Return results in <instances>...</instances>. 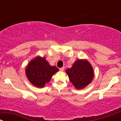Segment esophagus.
I'll return each instance as SVG.
<instances>
[{
    "mask_svg": "<svg viewBox=\"0 0 121 121\" xmlns=\"http://www.w3.org/2000/svg\"><path fill=\"white\" fill-rule=\"evenodd\" d=\"M64 70H65V67H61V68H60V70L61 72L64 71Z\"/></svg>",
    "mask_w": 121,
    "mask_h": 121,
    "instance_id": "obj_1",
    "label": "esophagus"
}]
</instances>
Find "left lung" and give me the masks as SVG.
<instances>
[{"mask_svg": "<svg viewBox=\"0 0 121 121\" xmlns=\"http://www.w3.org/2000/svg\"><path fill=\"white\" fill-rule=\"evenodd\" d=\"M70 82L77 89H82L91 82L94 76L92 65L86 60H78L66 70Z\"/></svg>", "mask_w": 121, "mask_h": 121, "instance_id": "1", "label": "left lung"}]
</instances>
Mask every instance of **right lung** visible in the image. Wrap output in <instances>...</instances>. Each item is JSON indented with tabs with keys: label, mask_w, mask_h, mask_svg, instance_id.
I'll return each mask as SVG.
<instances>
[{
	"label": "right lung",
	"mask_w": 121,
	"mask_h": 121,
	"mask_svg": "<svg viewBox=\"0 0 121 121\" xmlns=\"http://www.w3.org/2000/svg\"><path fill=\"white\" fill-rule=\"evenodd\" d=\"M58 71L55 66H51L45 58L40 56L30 61L26 67V75L31 84L39 88L44 87L54 73Z\"/></svg>",
	"instance_id": "add662e5"
}]
</instances>
